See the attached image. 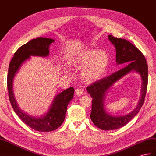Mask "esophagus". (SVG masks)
Segmentation results:
<instances>
[{"label":"esophagus","instance_id":"obj_1","mask_svg":"<svg viewBox=\"0 0 156 156\" xmlns=\"http://www.w3.org/2000/svg\"><path fill=\"white\" fill-rule=\"evenodd\" d=\"M83 92H84V90H83L81 88H77L75 90L76 94L78 95V96H81L83 94Z\"/></svg>","mask_w":156,"mask_h":156}]
</instances>
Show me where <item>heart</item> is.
<instances>
[{
  "label": "heart",
  "instance_id": "obj_1",
  "mask_svg": "<svg viewBox=\"0 0 156 156\" xmlns=\"http://www.w3.org/2000/svg\"><path fill=\"white\" fill-rule=\"evenodd\" d=\"M109 62L106 52L94 49H88L79 53L74 60V65L83 67L82 78L87 82L98 79L106 70Z\"/></svg>",
  "mask_w": 156,
  "mask_h": 156
}]
</instances>
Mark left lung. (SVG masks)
I'll return each instance as SVG.
<instances>
[{"instance_id": "obj_1", "label": "left lung", "mask_w": 156, "mask_h": 156, "mask_svg": "<svg viewBox=\"0 0 156 156\" xmlns=\"http://www.w3.org/2000/svg\"><path fill=\"white\" fill-rule=\"evenodd\" d=\"M108 38L115 47L116 63L118 64L129 63L122 69L98 80L86 88L87 92L92 98L90 118L96 126L102 130L116 129L122 128L136 116L144 102L148 82V66L142 52L126 39L115 38L112 35L108 36ZM132 70L139 72L143 78L141 99L137 107L131 113L123 117H111L105 112L103 108L105 93L114 82Z\"/></svg>"}]
</instances>
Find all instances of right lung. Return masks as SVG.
<instances>
[{
  "instance_id": "obj_1",
  "label": "right lung",
  "mask_w": 156,
  "mask_h": 156,
  "mask_svg": "<svg viewBox=\"0 0 156 156\" xmlns=\"http://www.w3.org/2000/svg\"><path fill=\"white\" fill-rule=\"evenodd\" d=\"M54 41V40L51 38H37L20 46L14 53V56L10 61L7 76L9 97L13 110L22 121L29 127L36 131L42 132L54 131L62 124L66 115L68 104L74 96V88L71 87L58 94L46 115L38 118L28 115L20 110L13 95L12 81L14 75L19 69L21 64L29 58L30 56H48L49 54V46Z\"/></svg>"
}]
</instances>
